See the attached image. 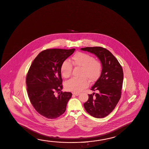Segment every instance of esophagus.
<instances>
[{
  "label": "esophagus",
  "instance_id": "1",
  "mask_svg": "<svg viewBox=\"0 0 149 149\" xmlns=\"http://www.w3.org/2000/svg\"><path fill=\"white\" fill-rule=\"evenodd\" d=\"M73 95H75V96H79V94H80V93H73Z\"/></svg>",
  "mask_w": 149,
  "mask_h": 149
}]
</instances>
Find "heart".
<instances>
[{
  "instance_id": "1",
  "label": "heart",
  "mask_w": 149,
  "mask_h": 149,
  "mask_svg": "<svg viewBox=\"0 0 149 149\" xmlns=\"http://www.w3.org/2000/svg\"><path fill=\"white\" fill-rule=\"evenodd\" d=\"M72 63L74 66L81 68L79 78L74 77L67 81L65 83V89L77 93L85 89L89 84V80L93 82L98 79L102 73V64L95 60L93 56L87 53L77 52L72 59ZM73 66L68 60H64L60 66V73L63 78L67 79L71 75Z\"/></svg>"
}]
</instances>
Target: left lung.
I'll list each match as a JSON object with an SVG mask.
<instances>
[{
    "label": "left lung",
    "mask_w": 149,
    "mask_h": 149,
    "mask_svg": "<svg viewBox=\"0 0 149 149\" xmlns=\"http://www.w3.org/2000/svg\"><path fill=\"white\" fill-rule=\"evenodd\" d=\"M81 50L93 53L102 65L101 75L91 90L97 91L89 95L83 104L90 115L96 118L108 116L115 109L121 98L123 79V68L111 52L102 47H86Z\"/></svg>",
    "instance_id": "obj_1"
}]
</instances>
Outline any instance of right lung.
<instances>
[{"instance_id": "1", "label": "right lung", "mask_w": 149, "mask_h": 149, "mask_svg": "<svg viewBox=\"0 0 149 149\" xmlns=\"http://www.w3.org/2000/svg\"><path fill=\"white\" fill-rule=\"evenodd\" d=\"M75 50H44L33 60L28 72L26 89L30 102L37 112L46 118L56 119L61 116L72 97V93L61 91L60 66Z\"/></svg>"}]
</instances>
